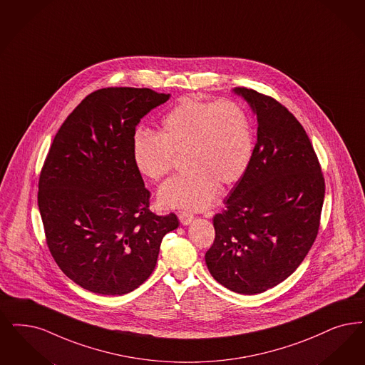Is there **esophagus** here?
Segmentation results:
<instances>
[{
    "mask_svg": "<svg viewBox=\"0 0 365 365\" xmlns=\"http://www.w3.org/2000/svg\"><path fill=\"white\" fill-rule=\"evenodd\" d=\"M178 219H180V222H181V225H184V226H187L189 223H192V220L195 219V216L193 214H190V212H180V215H178Z\"/></svg>",
    "mask_w": 365,
    "mask_h": 365,
    "instance_id": "obj_1",
    "label": "esophagus"
}]
</instances>
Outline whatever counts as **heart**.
Listing matches in <instances>:
<instances>
[{"mask_svg":"<svg viewBox=\"0 0 365 365\" xmlns=\"http://www.w3.org/2000/svg\"><path fill=\"white\" fill-rule=\"evenodd\" d=\"M255 150L252 120L231 100L181 98L161 120L158 136L136 134L133 157L138 170L153 181L169 176L176 157L188 172L166 181L160 190L165 207L200 211L215 200L217 187L242 178Z\"/></svg>","mask_w":365,"mask_h":365,"instance_id":"1","label":"heart"}]
</instances>
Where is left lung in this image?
Returning a JSON list of instances; mask_svg holds the SVG:
<instances>
[{
	"mask_svg": "<svg viewBox=\"0 0 365 365\" xmlns=\"http://www.w3.org/2000/svg\"><path fill=\"white\" fill-rule=\"evenodd\" d=\"M256 112L250 165L214 216L215 240L205 264L217 283L243 295L284 282L318 235L324 177L310 138L270 96L235 88Z\"/></svg>",
	"mask_w": 365,
	"mask_h": 365,
	"instance_id": "obj_1",
	"label": "left lung"
}]
</instances>
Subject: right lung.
<instances>
[{
    "label": "right lung",
    "mask_w": 365,
    "mask_h": 365,
    "mask_svg": "<svg viewBox=\"0 0 365 365\" xmlns=\"http://www.w3.org/2000/svg\"><path fill=\"white\" fill-rule=\"evenodd\" d=\"M169 93L103 88L58 130L39 176L46 243L61 270L100 295H124L149 279L176 214L150 211L133 157L136 124Z\"/></svg>",
    "instance_id": "right-lung-1"
}]
</instances>
